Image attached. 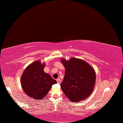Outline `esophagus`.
<instances>
[{
  "mask_svg": "<svg viewBox=\"0 0 123 123\" xmlns=\"http://www.w3.org/2000/svg\"><path fill=\"white\" fill-rule=\"evenodd\" d=\"M57 82L58 84H60V83H61V81L60 79H57Z\"/></svg>",
  "mask_w": 123,
  "mask_h": 123,
  "instance_id": "obj_1",
  "label": "esophagus"
}]
</instances>
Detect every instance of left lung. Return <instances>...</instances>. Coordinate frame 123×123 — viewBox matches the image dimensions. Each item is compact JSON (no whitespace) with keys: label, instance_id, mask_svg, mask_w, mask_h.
<instances>
[{"label":"left lung","instance_id":"8db88e82","mask_svg":"<svg viewBox=\"0 0 123 123\" xmlns=\"http://www.w3.org/2000/svg\"><path fill=\"white\" fill-rule=\"evenodd\" d=\"M61 61L66 70L61 84L64 94L72 102L86 99L94 87L96 75L93 68L84 60L74 57Z\"/></svg>","mask_w":123,"mask_h":123}]
</instances>
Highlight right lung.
I'll return each mask as SVG.
<instances>
[{"label":"right lung","instance_id":"right-lung-1","mask_svg":"<svg viewBox=\"0 0 123 123\" xmlns=\"http://www.w3.org/2000/svg\"><path fill=\"white\" fill-rule=\"evenodd\" d=\"M44 63L36 61L27 67L21 77L22 88L29 97L36 100L44 98L57 81L44 72Z\"/></svg>","mask_w":123,"mask_h":123}]
</instances>
